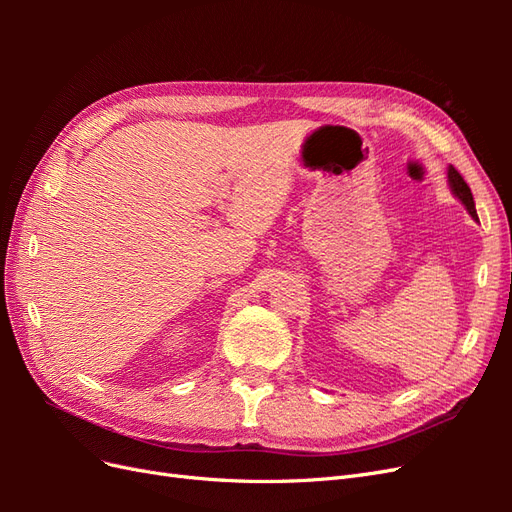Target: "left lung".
Instances as JSON below:
<instances>
[{
	"label": "left lung",
	"mask_w": 512,
	"mask_h": 512,
	"mask_svg": "<svg viewBox=\"0 0 512 512\" xmlns=\"http://www.w3.org/2000/svg\"><path fill=\"white\" fill-rule=\"evenodd\" d=\"M448 183H451L453 194L461 200L463 205H466V209L470 211L472 218L478 220L476 218V209H474V198H472V192H470V185L466 183V179L459 175V170L455 166H448Z\"/></svg>",
	"instance_id": "left-lung-1"
}]
</instances>
